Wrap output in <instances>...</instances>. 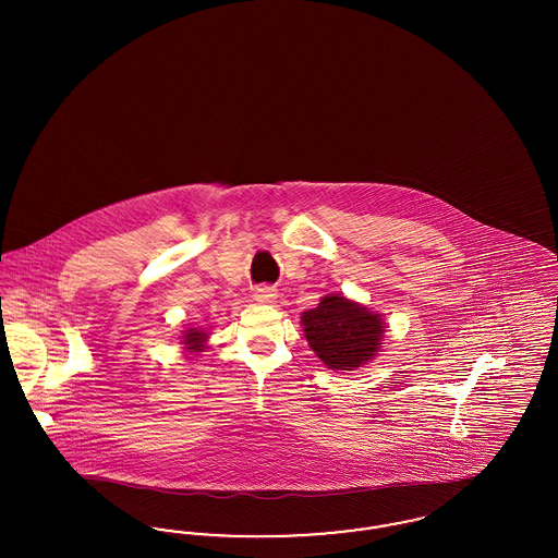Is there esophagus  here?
Returning <instances> with one entry per match:
<instances>
[{
    "label": "esophagus",
    "mask_w": 558,
    "mask_h": 558,
    "mask_svg": "<svg viewBox=\"0 0 558 558\" xmlns=\"http://www.w3.org/2000/svg\"><path fill=\"white\" fill-rule=\"evenodd\" d=\"M276 296H278L276 291H274L271 287H266V284H264V287H257L255 292H253V299H255L257 303H274Z\"/></svg>",
    "instance_id": "obj_1"
}]
</instances>
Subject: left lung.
<instances>
[{"label": "left lung", "mask_w": 558, "mask_h": 558, "mask_svg": "<svg viewBox=\"0 0 558 558\" xmlns=\"http://www.w3.org/2000/svg\"><path fill=\"white\" fill-rule=\"evenodd\" d=\"M301 326L322 364L337 372L371 364L387 332L383 314L337 292L324 294L314 310L303 312Z\"/></svg>", "instance_id": "obj_1"}]
</instances>
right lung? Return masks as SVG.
<instances>
[{"mask_svg":"<svg viewBox=\"0 0 558 558\" xmlns=\"http://www.w3.org/2000/svg\"><path fill=\"white\" fill-rule=\"evenodd\" d=\"M180 343L184 345L187 357H190V355L194 357L196 353H201V351L207 349V343H209V330H205V328H201V326L186 328V330H182Z\"/></svg>","mask_w":558,"mask_h":558,"instance_id":"right-lung-1","label":"right lung"}]
</instances>
